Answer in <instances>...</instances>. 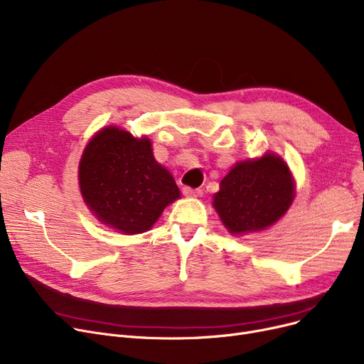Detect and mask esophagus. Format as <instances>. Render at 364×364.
I'll use <instances>...</instances> for the list:
<instances>
[{"label": "esophagus", "instance_id": "esophagus-1", "mask_svg": "<svg viewBox=\"0 0 364 364\" xmlns=\"http://www.w3.org/2000/svg\"><path fill=\"white\" fill-rule=\"evenodd\" d=\"M183 193L188 198H200L202 190L200 188H192V187H183Z\"/></svg>", "mask_w": 364, "mask_h": 364}]
</instances>
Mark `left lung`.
I'll return each instance as SVG.
<instances>
[{
	"instance_id": "8db88e82",
	"label": "left lung",
	"mask_w": 364,
	"mask_h": 364,
	"mask_svg": "<svg viewBox=\"0 0 364 364\" xmlns=\"http://www.w3.org/2000/svg\"><path fill=\"white\" fill-rule=\"evenodd\" d=\"M294 200L289 168L274 156L239 162L220 184L214 206L228 232L264 230L288 211Z\"/></svg>"
}]
</instances>
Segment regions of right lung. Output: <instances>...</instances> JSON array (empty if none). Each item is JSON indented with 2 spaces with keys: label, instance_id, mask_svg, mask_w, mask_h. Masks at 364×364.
<instances>
[{
  "label": "right lung",
  "instance_id": "add662e5",
  "mask_svg": "<svg viewBox=\"0 0 364 364\" xmlns=\"http://www.w3.org/2000/svg\"><path fill=\"white\" fill-rule=\"evenodd\" d=\"M84 200L102 223L122 233H143L180 198L169 172L153 158L149 139L117 127L102 129L80 164Z\"/></svg>",
  "mask_w": 364,
  "mask_h": 364
}]
</instances>
